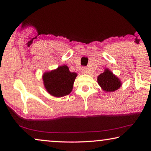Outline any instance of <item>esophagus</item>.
<instances>
[{
  "label": "esophagus",
  "mask_w": 151,
  "mask_h": 151,
  "mask_svg": "<svg viewBox=\"0 0 151 151\" xmlns=\"http://www.w3.org/2000/svg\"><path fill=\"white\" fill-rule=\"evenodd\" d=\"M82 73H83V74H88L89 73H90V71H89L88 68L84 67V68H83V69H82Z\"/></svg>",
  "instance_id": "obj_1"
}]
</instances>
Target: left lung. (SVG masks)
Returning <instances> with one entry per match:
<instances>
[{
	"label": "left lung",
	"mask_w": 151,
	"mask_h": 151,
	"mask_svg": "<svg viewBox=\"0 0 151 151\" xmlns=\"http://www.w3.org/2000/svg\"><path fill=\"white\" fill-rule=\"evenodd\" d=\"M97 82L101 88L107 93L115 91L122 86L121 81L108 68L98 76Z\"/></svg>",
	"instance_id": "left-lung-1"
}]
</instances>
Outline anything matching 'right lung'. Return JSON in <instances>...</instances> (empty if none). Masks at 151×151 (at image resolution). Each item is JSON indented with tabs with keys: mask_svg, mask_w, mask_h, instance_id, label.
Here are the masks:
<instances>
[{
	"mask_svg": "<svg viewBox=\"0 0 151 151\" xmlns=\"http://www.w3.org/2000/svg\"><path fill=\"white\" fill-rule=\"evenodd\" d=\"M76 76V73L70 72L66 65L60 66L43 74V84L46 91L51 96L58 98L65 96L72 91Z\"/></svg>",
	"mask_w": 151,
	"mask_h": 151,
	"instance_id": "add662e5",
	"label": "right lung"
}]
</instances>
